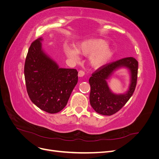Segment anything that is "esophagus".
<instances>
[{"mask_svg": "<svg viewBox=\"0 0 159 159\" xmlns=\"http://www.w3.org/2000/svg\"><path fill=\"white\" fill-rule=\"evenodd\" d=\"M85 75V72L83 70H80L78 72V76L79 77H83Z\"/></svg>", "mask_w": 159, "mask_h": 159, "instance_id": "1", "label": "esophagus"}]
</instances>
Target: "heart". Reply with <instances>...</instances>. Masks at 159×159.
<instances>
[{
    "instance_id": "heart-1",
    "label": "heart",
    "mask_w": 159,
    "mask_h": 159,
    "mask_svg": "<svg viewBox=\"0 0 159 159\" xmlns=\"http://www.w3.org/2000/svg\"><path fill=\"white\" fill-rule=\"evenodd\" d=\"M64 52L67 56L73 60H78V53L85 56L91 54L89 61L94 68H100L105 65L113 56L111 48L107 44L106 40L102 38L84 40L77 45L76 49L65 46Z\"/></svg>"
}]
</instances>
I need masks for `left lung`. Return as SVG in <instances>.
Listing matches in <instances>:
<instances>
[{"label": "left lung", "mask_w": 159, "mask_h": 159, "mask_svg": "<svg viewBox=\"0 0 159 159\" xmlns=\"http://www.w3.org/2000/svg\"><path fill=\"white\" fill-rule=\"evenodd\" d=\"M128 68L131 74V83L128 91L123 94H115L110 90L107 80L117 69ZM138 74V61L128 57L100 67L90 77L91 91L89 102L96 112L103 115H111L121 109L131 98L136 88Z\"/></svg>", "instance_id": "8db88e82"}]
</instances>
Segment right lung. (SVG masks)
Returning <instances> with one entry per match:
<instances>
[{
  "label": "right lung",
  "instance_id": "add662e5",
  "mask_svg": "<svg viewBox=\"0 0 159 159\" xmlns=\"http://www.w3.org/2000/svg\"><path fill=\"white\" fill-rule=\"evenodd\" d=\"M40 38L28 49L25 64L26 90L32 102L49 113H56L68 103L78 83L75 69L60 68L42 49Z\"/></svg>",
  "mask_w": 159,
  "mask_h": 159
}]
</instances>
